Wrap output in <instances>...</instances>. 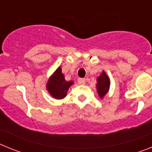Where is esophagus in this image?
Returning a JSON list of instances; mask_svg holds the SVG:
<instances>
[{
	"label": "esophagus",
	"mask_w": 152,
	"mask_h": 152,
	"mask_svg": "<svg viewBox=\"0 0 152 152\" xmlns=\"http://www.w3.org/2000/svg\"><path fill=\"white\" fill-rule=\"evenodd\" d=\"M77 81H78V83L80 84H84L86 82V80H85V78H82V77H80V78H78Z\"/></svg>",
	"instance_id": "34e87169"
}]
</instances>
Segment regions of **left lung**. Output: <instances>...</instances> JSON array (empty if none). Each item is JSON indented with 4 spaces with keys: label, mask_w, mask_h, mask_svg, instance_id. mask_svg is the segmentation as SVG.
Returning <instances> with one entry per match:
<instances>
[{
    "label": "left lung",
    "mask_w": 152,
    "mask_h": 152,
    "mask_svg": "<svg viewBox=\"0 0 152 152\" xmlns=\"http://www.w3.org/2000/svg\"><path fill=\"white\" fill-rule=\"evenodd\" d=\"M97 84H96V89L100 97H103L105 94L108 92L110 88V80L107 77V74L104 72L100 75V77H97Z\"/></svg>",
    "instance_id": "8db88e82"
}]
</instances>
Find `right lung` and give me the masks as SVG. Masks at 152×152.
<instances>
[{"label":"right lung","instance_id":"obj_1","mask_svg":"<svg viewBox=\"0 0 152 152\" xmlns=\"http://www.w3.org/2000/svg\"><path fill=\"white\" fill-rule=\"evenodd\" d=\"M72 84V81L65 80L61 68H58L48 81L47 89L53 97L56 99H62L66 96L67 91Z\"/></svg>","mask_w":152,"mask_h":152}]
</instances>
